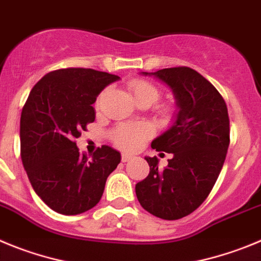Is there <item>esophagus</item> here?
<instances>
[{"label":"esophagus","instance_id":"1","mask_svg":"<svg viewBox=\"0 0 261 261\" xmlns=\"http://www.w3.org/2000/svg\"><path fill=\"white\" fill-rule=\"evenodd\" d=\"M131 159H133V156H131V154H128V153L122 154V161H123V163H127V161H130Z\"/></svg>","mask_w":261,"mask_h":261}]
</instances>
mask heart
I'll return each instance as SVG.
<instances>
[{
	"label": "heart",
	"mask_w": 261,
	"mask_h": 261,
	"mask_svg": "<svg viewBox=\"0 0 261 261\" xmlns=\"http://www.w3.org/2000/svg\"><path fill=\"white\" fill-rule=\"evenodd\" d=\"M130 90L138 102L144 101L151 105L157 101L160 97V91L156 86L145 81H134L130 83ZM101 97L97 98L96 104H100ZM151 135V130L147 125L138 123V125H121L114 130L113 140L118 147L126 151H134L143 144L148 136Z\"/></svg>",
	"instance_id": "obj_1"
}]
</instances>
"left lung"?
Segmentation results:
<instances>
[{"label":"left lung","instance_id":"left-lung-1","mask_svg":"<svg viewBox=\"0 0 261 261\" xmlns=\"http://www.w3.org/2000/svg\"><path fill=\"white\" fill-rule=\"evenodd\" d=\"M142 75L170 88L177 113L168 130L151 144L173 157L164 169L159 168L156 156L145 157L149 174L136 183V198L151 215L178 220L205 200L221 171L230 142L227 108L215 87L190 67Z\"/></svg>","mask_w":261,"mask_h":261}]
</instances>
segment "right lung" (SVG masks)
I'll list each match as a JSON object with an SVG mask.
<instances>
[{"label": "right lung", "mask_w": 261, "mask_h": 261, "mask_svg": "<svg viewBox=\"0 0 261 261\" xmlns=\"http://www.w3.org/2000/svg\"><path fill=\"white\" fill-rule=\"evenodd\" d=\"M119 76L92 69H63L40 79L20 116V152L40 199L61 215H79L100 201L107 178L121 163L102 145L92 159L79 153L76 138L95 121L96 98Z\"/></svg>", "instance_id": "right-lung-1"}]
</instances>
